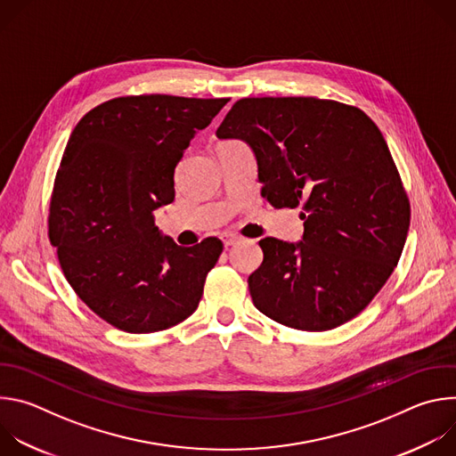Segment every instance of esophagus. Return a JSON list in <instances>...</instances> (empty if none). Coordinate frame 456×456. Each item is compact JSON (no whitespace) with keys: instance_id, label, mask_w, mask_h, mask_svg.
Returning <instances> with one entry per match:
<instances>
[{"instance_id":"esophagus-1","label":"esophagus","mask_w":456,"mask_h":456,"mask_svg":"<svg viewBox=\"0 0 456 456\" xmlns=\"http://www.w3.org/2000/svg\"><path fill=\"white\" fill-rule=\"evenodd\" d=\"M238 241H241V238L236 236V234H225V236H224V245H225V248L236 245Z\"/></svg>"}]
</instances>
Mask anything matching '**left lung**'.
I'll list each match as a JSON object with an SVG mask.
<instances>
[{
  "instance_id": "1",
  "label": "left lung",
  "mask_w": 456,
  "mask_h": 456,
  "mask_svg": "<svg viewBox=\"0 0 456 456\" xmlns=\"http://www.w3.org/2000/svg\"><path fill=\"white\" fill-rule=\"evenodd\" d=\"M216 135L252 148L273 208L303 209V241L259 240L264 264L248 276L254 306L306 332L354 319L397 267L411 216L380 129L338 101L247 97Z\"/></svg>"
}]
</instances>
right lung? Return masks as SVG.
I'll use <instances>...</instances> for the list:
<instances>
[{
  "mask_svg": "<svg viewBox=\"0 0 456 456\" xmlns=\"http://www.w3.org/2000/svg\"><path fill=\"white\" fill-rule=\"evenodd\" d=\"M229 99L127 95L90 110L64 148L48 238L76 294L111 327L150 334L197 310L218 238L176 245L155 225L175 200V167Z\"/></svg>",
  "mask_w": 456,
  "mask_h": 456,
  "instance_id": "obj_1",
  "label": "right lung"
}]
</instances>
